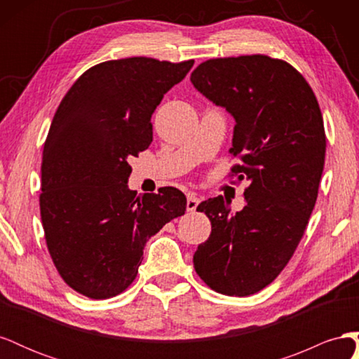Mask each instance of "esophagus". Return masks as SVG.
<instances>
[{"label": "esophagus", "mask_w": 359, "mask_h": 359, "mask_svg": "<svg viewBox=\"0 0 359 359\" xmlns=\"http://www.w3.org/2000/svg\"><path fill=\"white\" fill-rule=\"evenodd\" d=\"M199 202H201L199 198H196V196H193V194H190V196L187 198V211H189V212H194V211H196Z\"/></svg>", "instance_id": "obj_1"}]
</instances>
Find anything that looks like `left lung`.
I'll list each match as a JSON object with an SVG mask.
<instances>
[{
    "label": "left lung",
    "mask_w": 359,
    "mask_h": 359,
    "mask_svg": "<svg viewBox=\"0 0 359 359\" xmlns=\"http://www.w3.org/2000/svg\"><path fill=\"white\" fill-rule=\"evenodd\" d=\"M190 81L235 118L229 177L250 182L235 215L223 196L198 206L211 235L193 265L212 290L248 297L273 283L309 224L327 151L322 112L304 76L268 55L212 58Z\"/></svg>",
    "instance_id": "left-lung-1"
}]
</instances>
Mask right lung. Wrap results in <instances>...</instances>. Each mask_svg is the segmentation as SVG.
<instances>
[{
  "instance_id": "1",
  "label": "right lung",
  "mask_w": 359,
  "mask_h": 359,
  "mask_svg": "<svg viewBox=\"0 0 359 359\" xmlns=\"http://www.w3.org/2000/svg\"><path fill=\"white\" fill-rule=\"evenodd\" d=\"M193 64L100 62L79 76L53 115L41 158V224L60 276L85 297L124 292L147 241L187 208L178 189L137 196L127 181L128 160L153 142L151 115Z\"/></svg>"
}]
</instances>
